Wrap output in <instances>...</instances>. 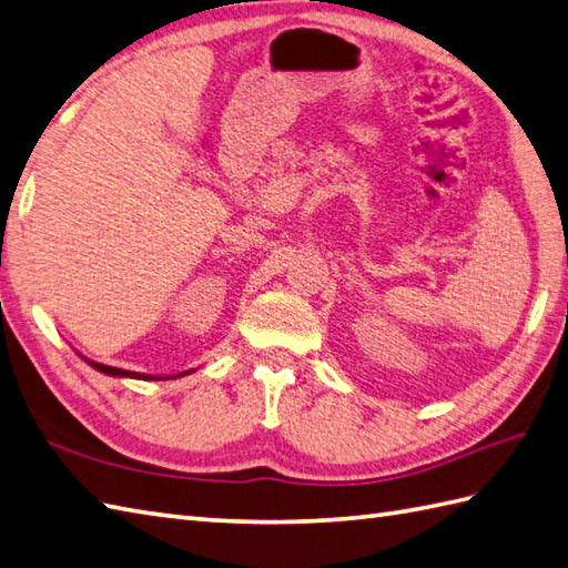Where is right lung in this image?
<instances>
[{
  "mask_svg": "<svg viewBox=\"0 0 568 568\" xmlns=\"http://www.w3.org/2000/svg\"><path fill=\"white\" fill-rule=\"evenodd\" d=\"M79 355H82V353H79ZM82 361H84L87 365L94 367V371L103 373V375H109V377H128V379H176V377H186V375H191V373H195V371H197V367H191V371H183V373H176V375H148V373H133V371H123V367L103 365V363H97V361L87 358V355H82Z\"/></svg>",
  "mask_w": 568,
  "mask_h": 568,
  "instance_id": "obj_1",
  "label": "right lung"
}]
</instances>
